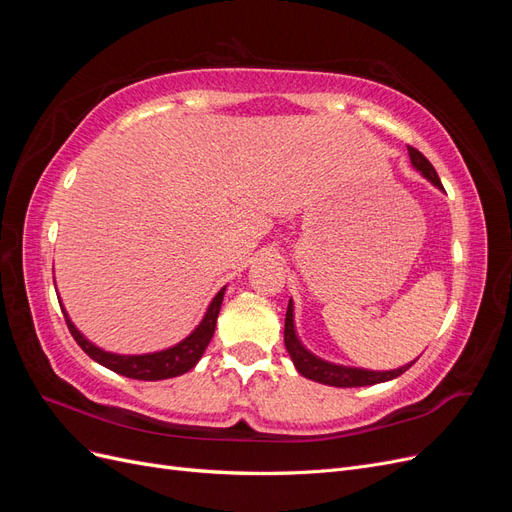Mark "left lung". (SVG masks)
<instances>
[{"label": "left lung", "mask_w": 512, "mask_h": 512, "mask_svg": "<svg viewBox=\"0 0 512 512\" xmlns=\"http://www.w3.org/2000/svg\"><path fill=\"white\" fill-rule=\"evenodd\" d=\"M408 153H410V160L416 166V170H421V173L433 185H438V188H442V181H440V177L436 173V168L431 166V162L423 156V153L418 151V149H414V147H408ZM284 344H286V350L290 354L294 367L299 369V374H303L305 378L314 380V382H322V384H329V386H342V389H346V386H367V384H378V382L393 380V378L404 374L406 369L412 367V363H410V365H404V367L393 369V371H367V369H352V367L333 365V363H327V361L318 359V356H314L312 352H307L301 346L297 335H294L292 301L288 303V312H286Z\"/></svg>", "instance_id": "left-lung-1"}]
</instances>
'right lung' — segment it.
<instances>
[{"label":"right lung","mask_w":512,"mask_h":512,"mask_svg":"<svg viewBox=\"0 0 512 512\" xmlns=\"http://www.w3.org/2000/svg\"><path fill=\"white\" fill-rule=\"evenodd\" d=\"M224 290L222 288L215 299L211 301L207 314L203 318V322L198 324L196 331L185 337L181 344L162 350V352H153V354H141V356H121V354H111L104 352L100 348H96L94 344H89L87 339L76 331L74 324L70 322L66 309H61L66 318L68 329L74 337V342L83 348L85 354H89L91 359L96 363L108 367L111 371H117V374L126 376V378H134V380H166V378H175L190 371L200 356H203L205 348L209 346L213 331H215V322H218V314L222 307V299H224Z\"/></svg>","instance_id":"obj_1"}]
</instances>
